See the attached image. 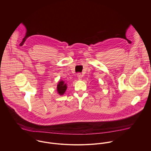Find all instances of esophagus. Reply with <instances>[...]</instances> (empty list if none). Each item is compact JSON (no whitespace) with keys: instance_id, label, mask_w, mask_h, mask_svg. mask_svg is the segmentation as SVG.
Here are the masks:
<instances>
[{"instance_id":"obj_1","label":"esophagus","mask_w":151,"mask_h":151,"mask_svg":"<svg viewBox=\"0 0 151 151\" xmlns=\"http://www.w3.org/2000/svg\"><path fill=\"white\" fill-rule=\"evenodd\" d=\"M77 77H78V79L81 80L82 79V77H83V74H81V73H78L77 74Z\"/></svg>"}]
</instances>
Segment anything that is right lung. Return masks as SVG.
Here are the masks:
<instances>
[{"label": "right lung", "instance_id": "1", "mask_svg": "<svg viewBox=\"0 0 151 151\" xmlns=\"http://www.w3.org/2000/svg\"><path fill=\"white\" fill-rule=\"evenodd\" d=\"M67 84L65 83V81H59V83H58V86H57V91L58 92V93L60 95H62L64 94L65 91L67 89Z\"/></svg>", "mask_w": 151, "mask_h": 151}]
</instances>
